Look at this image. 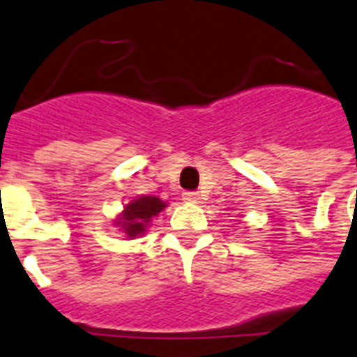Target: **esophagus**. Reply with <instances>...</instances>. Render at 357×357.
I'll return each mask as SVG.
<instances>
[{"mask_svg":"<svg viewBox=\"0 0 357 357\" xmlns=\"http://www.w3.org/2000/svg\"><path fill=\"white\" fill-rule=\"evenodd\" d=\"M183 199L185 202H188V204H198L199 202V194L198 192H183Z\"/></svg>","mask_w":357,"mask_h":357,"instance_id":"obj_1","label":"esophagus"}]
</instances>
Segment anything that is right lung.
<instances>
[{
	"label": "right lung",
	"instance_id": "add662e5",
	"mask_svg": "<svg viewBox=\"0 0 357 357\" xmlns=\"http://www.w3.org/2000/svg\"><path fill=\"white\" fill-rule=\"evenodd\" d=\"M165 207H167V204L155 196H139L124 207L117 225L124 229V233L128 234L130 238H135L146 231L150 220L158 216Z\"/></svg>",
	"mask_w": 357,
	"mask_h": 357
}]
</instances>
